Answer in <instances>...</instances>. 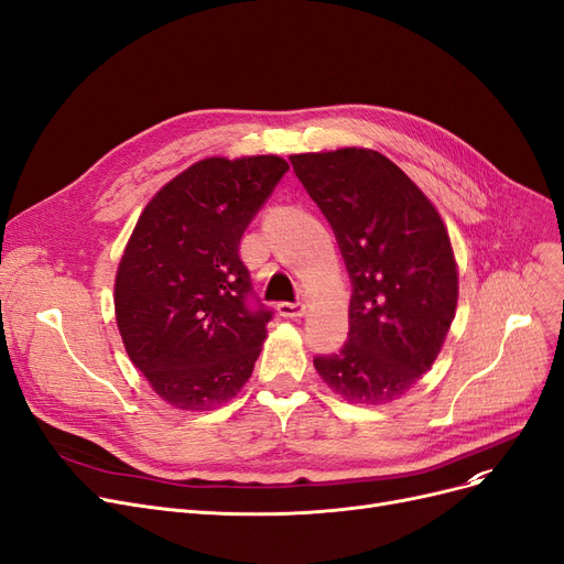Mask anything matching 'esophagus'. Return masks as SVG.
<instances>
[{
	"label": "esophagus",
	"mask_w": 564,
	"mask_h": 564,
	"mask_svg": "<svg viewBox=\"0 0 564 564\" xmlns=\"http://www.w3.org/2000/svg\"><path fill=\"white\" fill-rule=\"evenodd\" d=\"M276 311L283 318H302L306 306L302 302H281V304H276Z\"/></svg>",
	"instance_id": "34e87169"
}]
</instances>
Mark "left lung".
<instances>
[{
  "label": "left lung",
  "mask_w": 564,
  "mask_h": 564,
  "mask_svg": "<svg viewBox=\"0 0 564 564\" xmlns=\"http://www.w3.org/2000/svg\"><path fill=\"white\" fill-rule=\"evenodd\" d=\"M352 283L348 341L316 358L350 404L400 400L442 352L457 308V262L436 206L386 155L348 145L290 155Z\"/></svg>",
  "instance_id": "left-lung-1"
}]
</instances>
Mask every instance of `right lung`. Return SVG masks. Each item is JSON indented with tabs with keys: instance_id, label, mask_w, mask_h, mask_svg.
Wrapping results in <instances>:
<instances>
[{
	"instance_id": "1",
	"label": "right lung",
	"mask_w": 564,
	"mask_h": 564,
	"mask_svg": "<svg viewBox=\"0 0 564 564\" xmlns=\"http://www.w3.org/2000/svg\"><path fill=\"white\" fill-rule=\"evenodd\" d=\"M288 172L279 155L204 158L141 212L113 306L134 367L178 411H212L253 373L271 311L250 308L243 229Z\"/></svg>"
}]
</instances>
